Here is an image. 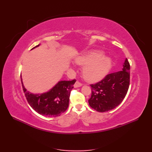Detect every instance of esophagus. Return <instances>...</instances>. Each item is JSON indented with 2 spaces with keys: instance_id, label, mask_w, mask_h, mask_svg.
<instances>
[{
  "instance_id": "obj_1",
  "label": "esophagus",
  "mask_w": 152,
  "mask_h": 152,
  "mask_svg": "<svg viewBox=\"0 0 152 152\" xmlns=\"http://www.w3.org/2000/svg\"><path fill=\"white\" fill-rule=\"evenodd\" d=\"M82 86V84L81 83V82H80L79 81H77L75 83V85H74L75 87H79Z\"/></svg>"
}]
</instances>
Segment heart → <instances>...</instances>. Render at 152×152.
I'll list each match as a JSON object with an SVG mask.
<instances>
[{"instance_id":"b5f03b06","label":"heart","mask_w":152,"mask_h":152,"mask_svg":"<svg viewBox=\"0 0 152 152\" xmlns=\"http://www.w3.org/2000/svg\"><path fill=\"white\" fill-rule=\"evenodd\" d=\"M78 65L84 66L82 75L88 82H96L107 74L111 66L112 60L109 57L103 56V53L93 51L76 58Z\"/></svg>"}]
</instances>
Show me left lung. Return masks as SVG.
<instances>
[{
    "label": "left lung",
    "instance_id": "1",
    "mask_svg": "<svg viewBox=\"0 0 152 152\" xmlns=\"http://www.w3.org/2000/svg\"><path fill=\"white\" fill-rule=\"evenodd\" d=\"M130 64L126 59L122 70L109 73L103 79L90 85V107L99 112H105L116 108L122 102L130 84Z\"/></svg>",
    "mask_w": 152,
    "mask_h": 152
}]
</instances>
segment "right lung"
I'll return each instance as SVG.
<instances>
[{
  "mask_svg": "<svg viewBox=\"0 0 152 152\" xmlns=\"http://www.w3.org/2000/svg\"><path fill=\"white\" fill-rule=\"evenodd\" d=\"M75 82V79L71 81H59L48 93L41 94L30 93L25 88L22 80L21 84L25 96L30 107L40 115L55 117L60 115L68 108L71 91Z\"/></svg>",
  "mask_w": 152,
  "mask_h": 152,
  "instance_id": "1",
  "label": "right lung"
}]
</instances>
